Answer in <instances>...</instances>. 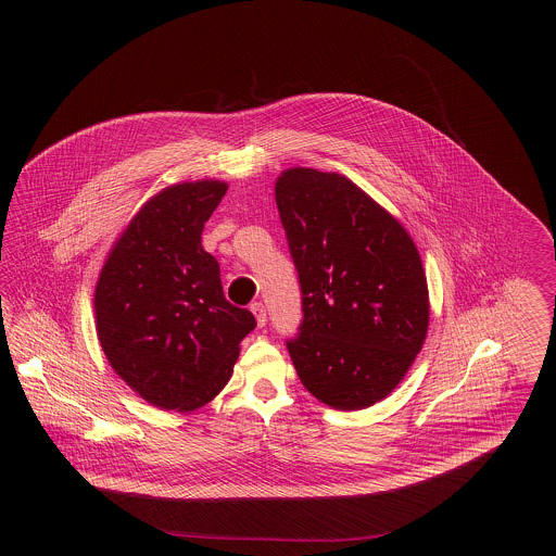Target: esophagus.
Segmentation results:
<instances>
[{
	"label": "esophagus",
	"instance_id": "obj_1",
	"mask_svg": "<svg viewBox=\"0 0 556 556\" xmlns=\"http://www.w3.org/2000/svg\"><path fill=\"white\" fill-rule=\"evenodd\" d=\"M250 311L254 313V317H256V323H258V327H265L266 325V308L263 302H254V304H250Z\"/></svg>",
	"mask_w": 556,
	"mask_h": 556
}]
</instances>
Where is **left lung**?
<instances>
[{
	"label": "left lung",
	"mask_w": 556,
	"mask_h": 556,
	"mask_svg": "<svg viewBox=\"0 0 556 556\" xmlns=\"http://www.w3.org/2000/svg\"><path fill=\"white\" fill-rule=\"evenodd\" d=\"M302 291L286 340L304 388L340 410L388 396L429 323L421 256L392 214L336 173L290 168L275 186Z\"/></svg>",
	"instance_id": "8db88e82"
}]
</instances>
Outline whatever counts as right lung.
Returning <instances> with one entry per match:
<instances>
[{"label": "right lung", "instance_id": "1", "mask_svg": "<svg viewBox=\"0 0 556 556\" xmlns=\"http://www.w3.org/2000/svg\"><path fill=\"white\" fill-rule=\"evenodd\" d=\"M225 193L220 181L160 191L114 243L96 288L98 338L112 369L166 410L211 402L256 327L225 298L218 263L202 248L204 223Z\"/></svg>", "mask_w": 556, "mask_h": 556}]
</instances>
